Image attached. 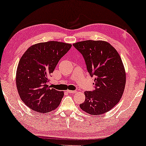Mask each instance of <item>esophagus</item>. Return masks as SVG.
<instances>
[{"mask_svg": "<svg viewBox=\"0 0 146 146\" xmlns=\"http://www.w3.org/2000/svg\"><path fill=\"white\" fill-rule=\"evenodd\" d=\"M66 92H67L69 94H75L77 92V91L76 90H66Z\"/></svg>", "mask_w": 146, "mask_h": 146, "instance_id": "34e87169", "label": "esophagus"}]
</instances>
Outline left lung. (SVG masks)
Listing matches in <instances>:
<instances>
[{
	"instance_id": "left-lung-1",
	"label": "left lung",
	"mask_w": 146,
	"mask_h": 146,
	"mask_svg": "<svg viewBox=\"0 0 146 146\" xmlns=\"http://www.w3.org/2000/svg\"><path fill=\"white\" fill-rule=\"evenodd\" d=\"M73 45L83 54L89 74L96 77V90L85 92V101L80 107L90 115L104 114L123 95L126 76L121 56L106 41L85 40Z\"/></svg>"
}]
</instances>
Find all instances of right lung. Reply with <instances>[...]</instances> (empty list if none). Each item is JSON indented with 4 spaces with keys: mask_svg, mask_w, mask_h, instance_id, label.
I'll use <instances>...</instances> for the list:
<instances>
[{
    "mask_svg": "<svg viewBox=\"0 0 146 146\" xmlns=\"http://www.w3.org/2000/svg\"><path fill=\"white\" fill-rule=\"evenodd\" d=\"M70 43L49 41L33 45L20 58L16 85L22 101L31 110L47 113L60 105L63 91L50 89L48 78L60 59L71 48Z\"/></svg>",
    "mask_w": 146,
    "mask_h": 146,
    "instance_id": "right-lung-1",
    "label": "right lung"
}]
</instances>
